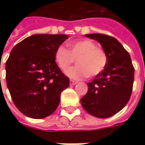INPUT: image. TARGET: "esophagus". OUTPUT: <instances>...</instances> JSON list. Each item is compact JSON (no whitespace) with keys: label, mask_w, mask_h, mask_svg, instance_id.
Segmentation results:
<instances>
[{"label":"esophagus","mask_w":145,"mask_h":145,"mask_svg":"<svg viewBox=\"0 0 145 145\" xmlns=\"http://www.w3.org/2000/svg\"><path fill=\"white\" fill-rule=\"evenodd\" d=\"M76 84H77V81H74V80H70V85L72 86H74Z\"/></svg>","instance_id":"1"}]
</instances>
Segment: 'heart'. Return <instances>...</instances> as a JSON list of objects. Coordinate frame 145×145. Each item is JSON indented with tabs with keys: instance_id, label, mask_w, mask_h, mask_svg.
<instances>
[{
	"instance_id": "b5f03b06",
	"label": "heart",
	"mask_w": 145,
	"mask_h": 145,
	"mask_svg": "<svg viewBox=\"0 0 145 145\" xmlns=\"http://www.w3.org/2000/svg\"><path fill=\"white\" fill-rule=\"evenodd\" d=\"M69 51L64 47H59L55 52V61L63 72L69 69L76 59V66L66 72L72 79L79 80L86 76H95L106 69L108 63L106 52L97 48L89 39H82L68 44Z\"/></svg>"
}]
</instances>
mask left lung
I'll return each mask as SVG.
<instances>
[{
  "instance_id": "obj_1",
  "label": "left lung",
  "mask_w": 145,
  "mask_h": 145,
  "mask_svg": "<svg viewBox=\"0 0 145 145\" xmlns=\"http://www.w3.org/2000/svg\"><path fill=\"white\" fill-rule=\"evenodd\" d=\"M87 38L101 44L108 56L106 69L87 83L88 92L81 99L83 108L97 118L117 114L128 103L135 69L129 53L115 38L103 34H89Z\"/></svg>"
}]
</instances>
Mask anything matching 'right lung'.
<instances>
[{
  "label": "right lung",
  "instance_id": "right-lung-1",
  "mask_svg": "<svg viewBox=\"0 0 145 145\" xmlns=\"http://www.w3.org/2000/svg\"><path fill=\"white\" fill-rule=\"evenodd\" d=\"M66 35H34L14 47L5 63L6 83L14 105L32 119H43L58 107L69 78L55 61Z\"/></svg>",
  "mask_w": 145,
  "mask_h": 145
}]
</instances>
